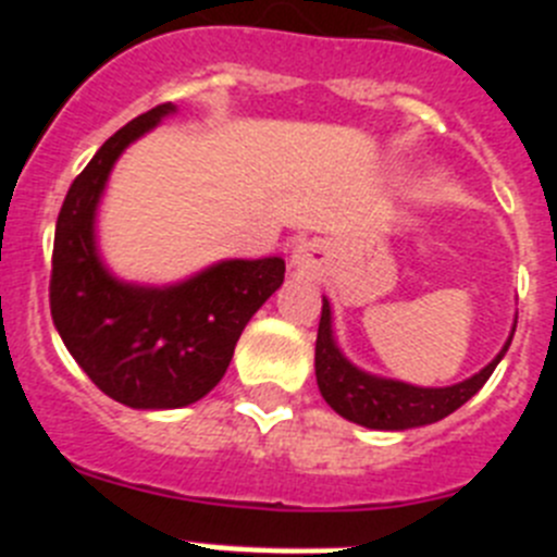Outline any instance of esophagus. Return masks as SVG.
<instances>
[{
  "instance_id": "34e87169",
  "label": "esophagus",
  "mask_w": 557,
  "mask_h": 557,
  "mask_svg": "<svg viewBox=\"0 0 557 557\" xmlns=\"http://www.w3.org/2000/svg\"><path fill=\"white\" fill-rule=\"evenodd\" d=\"M323 262H326V245L321 239H309V243L295 245L289 264L298 275H318L321 273Z\"/></svg>"
}]
</instances>
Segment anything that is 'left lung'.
<instances>
[{
  "label": "left lung",
  "instance_id": "8db88e82",
  "mask_svg": "<svg viewBox=\"0 0 557 557\" xmlns=\"http://www.w3.org/2000/svg\"><path fill=\"white\" fill-rule=\"evenodd\" d=\"M510 339H513V334L502 346V351L474 376L446 387H418L354 366L351 359L339 351L337 339H334L332 304H329V298H323L321 326H318V343H314V376H318V387H321L326 405L346 421L368 426V430H416V426L435 424L441 418L451 416L457 407L466 405L488 382L494 368L499 366V359L510 348Z\"/></svg>",
  "mask_w": 557,
  "mask_h": 557
}]
</instances>
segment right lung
Here are the masks:
<instances>
[{
  "label": "right lung",
  "mask_w": 557,
  "mask_h": 557,
  "mask_svg": "<svg viewBox=\"0 0 557 557\" xmlns=\"http://www.w3.org/2000/svg\"><path fill=\"white\" fill-rule=\"evenodd\" d=\"M178 108L156 106L116 131L69 186L55 225L49 309L86 376L133 410L195 405L228 371L248 321L284 282L282 256L223 259L175 284L113 275L97 245V209L122 152Z\"/></svg>",
  "instance_id": "1"
}]
</instances>
